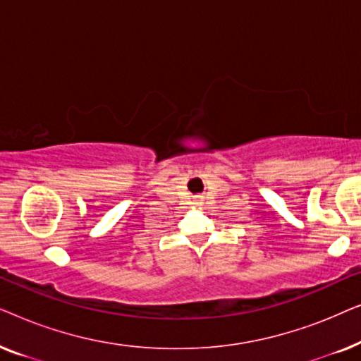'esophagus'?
<instances>
[{"label":"esophagus","mask_w":361,"mask_h":361,"mask_svg":"<svg viewBox=\"0 0 361 361\" xmlns=\"http://www.w3.org/2000/svg\"><path fill=\"white\" fill-rule=\"evenodd\" d=\"M195 199H197V202H200V200H204V197H202V195H197Z\"/></svg>","instance_id":"esophagus-1"}]
</instances>
